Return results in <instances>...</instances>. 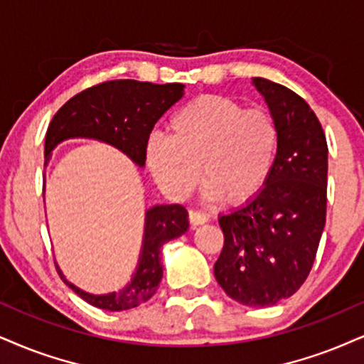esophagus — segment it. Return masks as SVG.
<instances>
[{
    "instance_id": "34e87169",
    "label": "esophagus",
    "mask_w": 364,
    "mask_h": 364,
    "mask_svg": "<svg viewBox=\"0 0 364 364\" xmlns=\"http://www.w3.org/2000/svg\"><path fill=\"white\" fill-rule=\"evenodd\" d=\"M189 221H191L192 226H199V224L208 223L209 218H208V214L200 213V210L191 209V210H189Z\"/></svg>"
}]
</instances>
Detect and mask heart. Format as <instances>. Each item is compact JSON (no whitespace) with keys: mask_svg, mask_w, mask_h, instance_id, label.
Segmentation results:
<instances>
[{"mask_svg":"<svg viewBox=\"0 0 364 364\" xmlns=\"http://www.w3.org/2000/svg\"><path fill=\"white\" fill-rule=\"evenodd\" d=\"M170 136L154 134L146 164L160 187L187 197L200 173L210 200L246 203L270 178L280 148V128L264 107L219 94L199 96L182 106L168 123Z\"/></svg>","mask_w":364,"mask_h":364,"instance_id":"heart-1","label":"heart"}]
</instances>
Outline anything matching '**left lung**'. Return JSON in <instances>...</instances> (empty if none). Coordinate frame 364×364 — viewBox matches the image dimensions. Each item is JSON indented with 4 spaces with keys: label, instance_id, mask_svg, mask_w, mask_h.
Wrapping results in <instances>:
<instances>
[{
    "label": "left lung",
    "instance_id": "obj_1",
    "mask_svg": "<svg viewBox=\"0 0 364 364\" xmlns=\"http://www.w3.org/2000/svg\"><path fill=\"white\" fill-rule=\"evenodd\" d=\"M280 128L275 167L243 208L219 218L223 251L214 277L248 307L275 306L307 280L326 224L327 141L321 121L299 94L255 77Z\"/></svg>",
    "mask_w": 364,
    "mask_h": 364
}]
</instances>
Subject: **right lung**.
<instances>
[{
    "mask_svg": "<svg viewBox=\"0 0 364 364\" xmlns=\"http://www.w3.org/2000/svg\"><path fill=\"white\" fill-rule=\"evenodd\" d=\"M183 84H151L133 79H116L96 84L70 97L53 116L45 134V164L50 151L67 138H96L119 148L140 167L146 160V143L161 114L182 97ZM189 228L187 210L181 204L155 205L146 210L145 237L140 264L133 280L123 290L92 295L65 280L87 304L118 312L141 306L155 295L164 275L161 246L182 236Z\"/></svg>",
    "mask_w": 364,
    "mask_h": 364,
    "instance_id": "1",
    "label": "right lung"
}]
</instances>
